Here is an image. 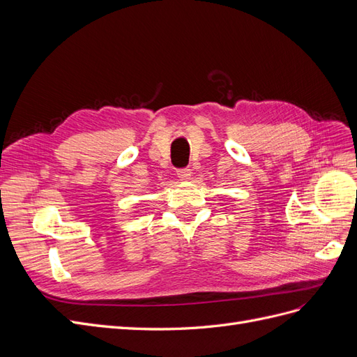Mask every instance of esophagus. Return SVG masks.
Wrapping results in <instances>:
<instances>
[{"label":"esophagus","mask_w":357,"mask_h":357,"mask_svg":"<svg viewBox=\"0 0 357 357\" xmlns=\"http://www.w3.org/2000/svg\"><path fill=\"white\" fill-rule=\"evenodd\" d=\"M190 176H192V172H190L189 168H181V169L177 171V177H178L180 180H183V181L190 180Z\"/></svg>","instance_id":"34e87169"}]
</instances>
